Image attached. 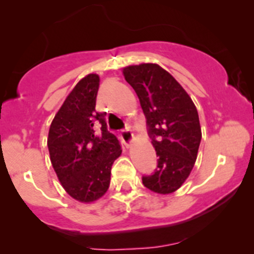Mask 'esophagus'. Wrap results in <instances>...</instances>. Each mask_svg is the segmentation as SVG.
Wrapping results in <instances>:
<instances>
[{
    "instance_id": "esophagus-1",
    "label": "esophagus",
    "mask_w": 254,
    "mask_h": 254,
    "mask_svg": "<svg viewBox=\"0 0 254 254\" xmlns=\"http://www.w3.org/2000/svg\"><path fill=\"white\" fill-rule=\"evenodd\" d=\"M120 137H122L124 145L127 146V147H129V146L132 143V140H134V134L131 132V130L127 129V130H123V131L120 132Z\"/></svg>"
}]
</instances>
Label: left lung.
<instances>
[{"mask_svg": "<svg viewBox=\"0 0 254 254\" xmlns=\"http://www.w3.org/2000/svg\"><path fill=\"white\" fill-rule=\"evenodd\" d=\"M123 75L139 97L158 156L156 172L142 177L143 186L153 193H173L187 181L198 156L201 127L195 104L157 64L127 66Z\"/></svg>", "mask_w": 254, "mask_h": 254, "instance_id": "left-lung-1", "label": "left lung"}]
</instances>
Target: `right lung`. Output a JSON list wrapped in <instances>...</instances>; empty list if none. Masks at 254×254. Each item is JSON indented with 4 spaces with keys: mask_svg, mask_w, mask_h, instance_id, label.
<instances>
[{
    "mask_svg": "<svg viewBox=\"0 0 254 254\" xmlns=\"http://www.w3.org/2000/svg\"><path fill=\"white\" fill-rule=\"evenodd\" d=\"M99 76L79 79L51 122L48 148L54 171L66 193L79 203H93L107 193L122 146L107 131L104 114L96 112ZM102 125L96 134L94 124Z\"/></svg>",
    "mask_w": 254,
    "mask_h": 254,
    "instance_id": "right-lung-1",
    "label": "right lung"
}]
</instances>
